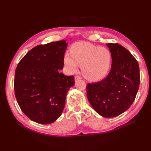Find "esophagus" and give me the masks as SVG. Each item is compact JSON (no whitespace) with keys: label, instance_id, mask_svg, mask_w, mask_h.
Listing matches in <instances>:
<instances>
[{"label":"esophagus","instance_id":"1","mask_svg":"<svg viewBox=\"0 0 151 151\" xmlns=\"http://www.w3.org/2000/svg\"><path fill=\"white\" fill-rule=\"evenodd\" d=\"M81 79V77L80 76H76L75 77H74V79H75V81H76V82L77 81H78V80Z\"/></svg>","mask_w":151,"mask_h":151}]
</instances>
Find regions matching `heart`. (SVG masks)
Returning <instances> with one entry per match:
<instances>
[{"label": "heart", "mask_w": 151, "mask_h": 151, "mask_svg": "<svg viewBox=\"0 0 151 151\" xmlns=\"http://www.w3.org/2000/svg\"><path fill=\"white\" fill-rule=\"evenodd\" d=\"M63 60L69 72H76L81 65L82 73L86 79L98 81L106 77L110 70L112 54L106 48L78 42L72 45L70 53L65 54Z\"/></svg>", "instance_id": "b5f03b06"}]
</instances>
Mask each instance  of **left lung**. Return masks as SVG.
Segmentation results:
<instances>
[{
    "instance_id": "1",
    "label": "left lung",
    "mask_w": 151,
    "mask_h": 151,
    "mask_svg": "<svg viewBox=\"0 0 151 151\" xmlns=\"http://www.w3.org/2000/svg\"><path fill=\"white\" fill-rule=\"evenodd\" d=\"M112 54L110 72L106 78L87 85V97L99 115L115 117L124 113L134 101L140 84L137 61L120 45L108 43Z\"/></svg>"
}]
</instances>
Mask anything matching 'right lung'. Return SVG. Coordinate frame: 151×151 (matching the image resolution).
I'll return each instance as SVG.
<instances>
[{
	"mask_svg": "<svg viewBox=\"0 0 151 151\" xmlns=\"http://www.w3.org/2000/svg\"><path fill=\"white\" fill-rule=\"evenodd\" d=\"M68 43L65 40L40 45L31 49L16 69L14 91L21 110L30 120L49 124L62 115L74 77L60 70Z\"/></svg>",
	"mask_w": 151,
	"mask_h": 151,
	"instance_id": "right-lung-1",
	"label": "right lung"
}]
</instances>
